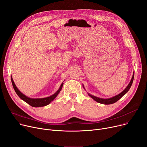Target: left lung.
Masks as SVG:
<instances>
[{
  "instance_id": "left-lung-1",
  "label": "left lung",
  "mask_w": 147,
  "mask_h": 147,
  "mask_svg": "<svg viewBox=\"0 0 147 147\" xmlns=\"http://www.w3.org/2000/svg\"><path fill=\"white\" fill-rule=\"evenodd\" d=\"M134 73L133 74V76H132V79H131L130 83H129V84L127 85V86L125 88V89L122 91L120 94H119V95H116V96H114L111 98H109V99H103V98H98V97H96V96H95L94 95H90L89 94H88V95H89V96H90L92 99H94L95 101H96L98 103H100V104H105V105H109V104H114L115 103V102H117V101H119V100L124 95H125L127 92L129 91V90L130 89L131 86H132V83H133V81H134ZM84 88V87H83Z\"/></svg>"
}]
</instances>
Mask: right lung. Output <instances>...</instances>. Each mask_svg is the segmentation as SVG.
I'll return each instance as SVG.
<instances>
[{"label":"right lung","mask_w":147,"mask_h":147,"mask_svg":"<svg viewBox=\"0 0 147 147\" xmlns=\"http://www.w3.org/2000/svg\"><path fill=\"white\" fill-rule=\"evenodd\" d=\"M11 82H12L13 88L15 92H16L17 94L18 95V96L21 99H22L23 101H25L28 104L32 106L33 107H44V106H46V105L49 104L53 101V100L57 96V95L59 93V92L62 89V88H63V84H64L63 83H62L59 89L53 95H52L49 97H46V98H31L26 96L25 95L22 94L21 92L18 90V89L17 88L16 85H15V84L14 83V82L12 79V77H11Z\"/></svg>","instance_id":"right-lung-1"}]
</instances>
